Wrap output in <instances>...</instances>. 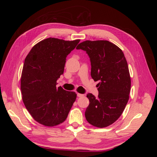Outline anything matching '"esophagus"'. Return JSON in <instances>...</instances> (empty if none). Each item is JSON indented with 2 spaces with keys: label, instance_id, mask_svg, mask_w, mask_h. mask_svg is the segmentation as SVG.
<instances>
[{
  "label": "esophagus",
  "instance_id": "esophagus-1",
  "mask_svg": "<svg viewBox=\"0 0 157 157\" xmlns=\"http://www.w3.org/2000/svg\"><path fill=\"white\" fill-rule=\"evenodd\" d=\"M77 96H78V98H82V97H84V94H82L78 93V94H77Z\"/></svg>",
  "mask_w": 157,
  "mask_h": 157
}]
</instances>
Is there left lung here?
Wrapping results in <instances>:
<instances>
[{"label": "left lung", "mask_w": 157, "mask_h": 157, "mask_svg": "<svg viewBox=\"0 0 157 157\" xmlns=\"http://www.w3.org/2000/svg\"><path fill=\"white\" fill-rule=\"evenodd\" d=\"M77 49L86 52L91 62V77L99 81L98 97L87 94L90 104L85 117L94 126L107 127L121 117L129 99L131 79L124 53L108 40H86Z\"/></svg>", "instance_id": "left-lung-1"}]
</instances>
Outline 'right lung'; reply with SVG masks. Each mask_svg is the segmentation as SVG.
<instances>
[{
  "instance_id": "1",
  "label": "right lung",
  "mask_w": 157,
  "mask_h": 157,
  "mask_svg": "<svg viewBox=\"0 0 157 157\" xmlns=\"http://www.w3.org/2000/svg\"><path fill=\"white\" fill-rule=\"evenodd\" d=\"M80 40L48 38L33 47L25 59L21 77L23 103L36 122L46 126L63 122L77 98L75 92L56 87L66 58Z\"/></svg>"
}]
</instances>
